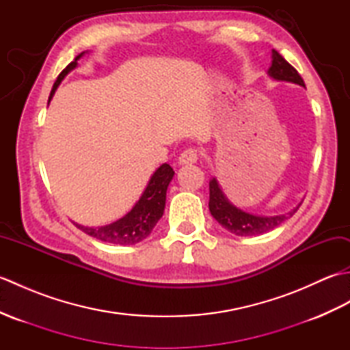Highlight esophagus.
<instances>
[{"mask_svg": "<svg viewBox=\"0 0 350 350\" xmlns=\"http://www.w3.org/2000/svg\"><path fill=\"white\" fill-rule=\"evenodd\" d=\"M200 158V150L194 147H189L187 150H183L179 156V163L185 165V163H196Z\"/></svg>", "mask_w": 350, "mask_h": 350, "instance_id": "obj_1", "label": "esophagus"}]
</instances>
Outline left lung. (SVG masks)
I'll use <instances>...</instances> for the list:
<instances>
[{
	"label": "left lung",
	"instance_id": "left-lung-1",
	"mask_svg": "<svg viewBox=\"0 0 350 350\" xmlns=\"http://www.w3.org/2000/svg\"><path fill=\"white\" fill-rule=\"evenodd\" d=\"M269 75L273 79L288 81V83L306 87V83H304V79L301 78L298 70H296L292 64H288L284 58H282V55H280V52L275 49L272 51V64L269 68ZM209 191V211L212 213V217L226 230H228L230 233H233L236 236H256L269 232V230L278 227L290 217H293V213L299 209L298 206L287 215L257 217V215H251L237 209L236 206L230 203L226 196L222 194L217 179L211 180Z\"/></svg>",
	"mask_w": 350,
	"mask_h": 350
}]
</instances>
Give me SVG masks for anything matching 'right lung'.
<instances>
[{"label":"right lung","instance_id":"add662e5","mask_svg":"<svg viewBox=\"0 0 350 350\" xmlns=\"http://www.w3.org/2000/svg\"><path fill=\"white\" fill-rule=\"evenodd\" d=\"M84 54V52H83ZM79 54L75 60L66 66V69L58 75L57 81L52 87L49 100L54 96L57 87L60 85L63 78L68 75L70 70L77 68V62L81 58ZM174 171L168 163H162V165L154 171L150 180L147 183V188L144 189L143 196L137 202V204L132 207L129 213H126L123 218L113 222V224L92 228V227H83L78 226V228L83 230L84 233L90 234L92 237H96L102 242L108 243H120V245H133L138 243L139 241L146 239V237L152 233L156 222L161 219L163 215V207H165V196L167 188L173 179Z\"/></svg>","mask_w":350,"mask_h":350}]
</instances>
